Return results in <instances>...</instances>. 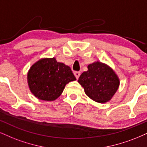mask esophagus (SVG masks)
Returning a JSON list of instances; mask_svg holds the SVG:
<instances>
[{"instance_id":"1","label":"esophagus","mask_w":147,"mask_h":147,"mask_svg":"<svg viewBox=\"0 0 147 147\" xmlns=\"http://www.w3.org/2000/svg\"><path fill=\"white\" fill-rule=\"evenodd\" d=\"M74 76H75L76 78L77 79H78L80 76V71H75V72H74Z\"/></svg>"}]
</instances>
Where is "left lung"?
<instances>
[{"label":"left lung","instance_id":"1","mask_svg":"<svg viewBox=\"0 0 147 147\" xmlns=\"http://www.w3.org/2000/svg\"><path fill=\"white\" fill-rule=\"evenodd\" d=\"M78 81L88 97L101 104L111 99L120 83L115 71L98 61L88 65V71L83 72Z\"/></svg>","mask_w":147,"mask_h":147}]
</instances>
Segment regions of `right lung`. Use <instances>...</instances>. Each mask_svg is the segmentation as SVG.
Returning <instances> with one entry per match:
<instances>
[{
    "mask_svg": "<svg viewBox=\"0 0 147 147\" xmlns=\"http://www.w3.org/2000/svg\"><path fill=\"white\" fill-rule=\"evenodd\" d=\"M31 93L39 99L53 101L64 90L65 85L76 80L71 68L54 58L43 59L30 67L27 76Z\"/></svg>",
    "mask_w": 147,
    "mask_h": 147,
    "instance_id": "add662e5",
    "label": "right lung"
}]
</instances>
